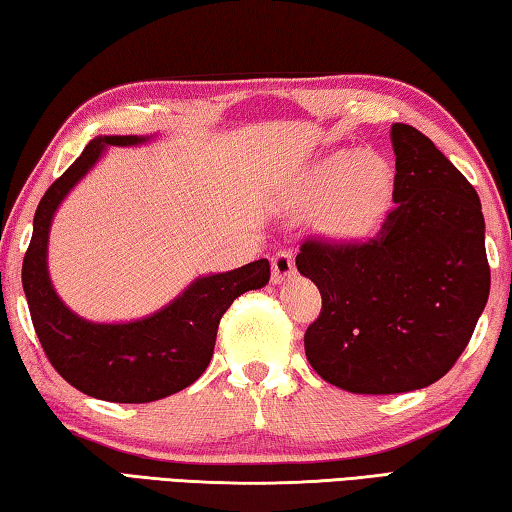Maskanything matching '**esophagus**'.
<instances>
[{
	"label": "esophagus",
	"mask_w": 512,
	"mask_h": 512,
	"mask_svg": "<svg viewBox=\"0 0 512 512\" xmlns=\"http://www.w3.org/2000/svg\"><path fill=\"white\" fill-rule=\"evenodd\" d=\"M273 264V282H284V280H291L293 273H296V259H293V253L289 250H277L271 259Z\"/></svg>",
	"instance_id": "obj_1"
}]
</instances>
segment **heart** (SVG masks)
<instances>
[{
  "instance_id": "obj_1",
  "label": "heart",
  "mask_w": 512,
  "mask_h": 512,
  "mask_svg": "<svg viewBox=\"0 0 512 512\" xmlns=\"http://www.w3.org/2000/svg\"><path fill=\"white\" fill-rule=\"evenodd\" d=\"M393 194V171L379 153L336 151L311 164L293 185V212H314L320 237L357 244L379 228Z\"/></svg>"
}]
</instances>
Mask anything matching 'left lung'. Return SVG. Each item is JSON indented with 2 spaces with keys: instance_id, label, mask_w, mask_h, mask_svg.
Wrapping results in <instances>:
<instances>
[{
  "instance_id": "left-lung-1",
  "label": "left lung",
  "mask_w": 512,
  "mask_h": 512,
  "mask_svg": "<svg viewBox=\"0 0 512 512\" xmlns=\"http://www.w3.org/2000/svg\"><path fill=\"white\" fill-rule=\"evenodd\" d=\"M395 207L361 244L302 241L323 307L305 332L320 377L359 395L418 391L461 357L490 293L481 201L409 124H393Z\"/></svg>"
}]
</instances>
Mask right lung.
I'll use <instances>...</instances> for the list:
<instances>
[{"label":"right lung","instance_id":"1","mask_svg":"<svg viewBox=\"0 0 512 512\" xmlns=\"http://www.w3.org/2000/svg\"><path fill=\"white\" fill-rule=\"evenodd\" d=\"M144 142L149 137L103 135L85 146L42 196L22 264L31 320L51 366L76 391L119 404L155 402L194 384L210 366L221 316L241 293L262 289L271 277L268 259L198 277L167 307L133 323H90L56 296L47 271V241L58 205L106 146Z\"/></svg>","mask_w":512,"mask_h":512}]
</instances>
